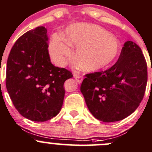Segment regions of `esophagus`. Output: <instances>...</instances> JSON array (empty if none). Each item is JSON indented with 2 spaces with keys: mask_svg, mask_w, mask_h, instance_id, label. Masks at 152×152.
Instances as JSON below:
<instances>
[{
  "mask_svg": "<svg viewBox=\"0 0 152 152\" xmlns=\"http://www.w3.org/2000/svg\"><path fill=\"white\" fill-rule=\"evenodd\" d=\"M74 77L77 80V82L79 83H80L83 81V76L80 75L79 73H75Z\"/></svg>",
  "mask_w": 152,
  "mask_h": 152,
  "instance_id": "34e87169",
  "label": "esophagus"
}]
</instances>
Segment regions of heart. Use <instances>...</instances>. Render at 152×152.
<instances>
[{
	"mask_svg": "<svg viewBox=\"0 0 152 152\" xmlns=\"http://www.w3.org/2000/svg\"><path fill=\"white\" fill-rule=\"evenodd\" d=\"M71 46H77L75 60L85 72L99 71L110 66L118 56L121 45L116 37L103 28L90 23H76L66 31V39L54 36L49 51L53 61L65 65L72 58Z\"/></svg>",
	"mask_w": 152,
	"mask_h": 152,
	"instance_id": "obj_1",
	"label": "heart"
}]
</instances>
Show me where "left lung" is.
Listing matches in <instances>:
<instances>
[{
    "mask_svg": "<svg viewBox=\"0 0 152 152\" xmlns=\"http://www.w3.org/2000/svg\"><path fill=\"white\" fill-rule=\"evenodd\" d=\"M85 77L80 91L92 115L103 122L120 121L143 99L148 77L146 59L138 45L127 41L112 67Z\"/></svg>",
    "mask_w": 152,
    "mask_h": 152,
    "instance_id": "left-lung-1",
    "label": "left lung"
}]
</instances>
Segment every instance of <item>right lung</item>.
<instances>
[{
  "mask_svg": "<svg viewBox=\"0 0 152 152\" xmlns=\"http://www.w3.org/2000/svg\"><path fill=\"white\" fill-rule=\"evenodd\" d=\"M47 33L40 26L22 35L12 47L6 66V89L13 104L34 121H46L60 112L64 84L73 77L66 69L51 63Z\"/></svg>",
  "mask_w": 152,
  "mask_h": 152,
  "instance_id": "add662e5",
  "label": "right lung"
}]
</instances>
